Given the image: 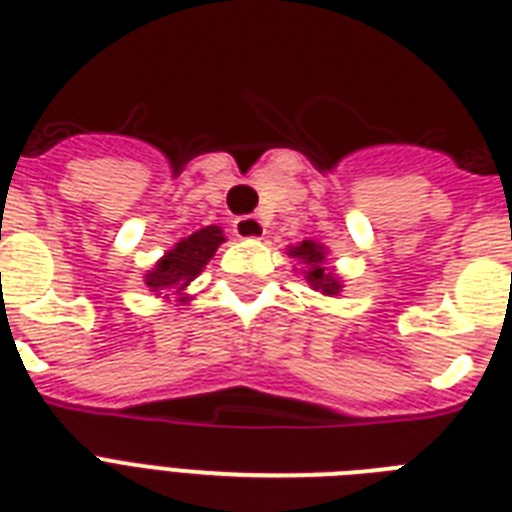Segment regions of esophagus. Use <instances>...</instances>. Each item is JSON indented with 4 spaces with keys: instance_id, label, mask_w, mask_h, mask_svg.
<instances>
[{
    "instance_id": "34e87169",
    "label": "esophagus",
    "mask_w": 512,
    "mask_h": 512,
    "mask_svg": "<svg viewBox=\"0 0 512 512\" xmlns=\"http://www.w3.org/2000/svg\"><path fill=\"white\" fill-rule=\"evenodd\" d=\"M233 233L244 241H255L265 236V223L255 215H244L233 220Z\"/></svg>"
}]
</instances>
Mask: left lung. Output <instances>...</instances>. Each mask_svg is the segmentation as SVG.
<instances>
[{"mask_svg": "<svg viewBox=\"0 0 512 512\" xmlns=\"http://www.w3.org/2000/svg\"><path fill=\"white\" fill-rule=\"evenodd\" d=\"M289 257H297L305 263V279L316 292L321 295L335 297L342 289L340 279L335 276L332 268H327V249L316 244V241H300L297 247H289Z\"/></svg>", "mask_w": 512, "mask_h": 512, "instance_id": "1", "label": "left lung"}]
</instances>
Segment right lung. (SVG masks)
<instances>
[{"label": "right lung", "mask_w": 512, "mask_h": 512, "mask_svg": "<svg viewBox=\"0 0 512 512\" xmlns=\"http://www.w3.org/2000/svg\"><path fill=\"white\" fill-rule=\"evenodd\" d=\"M223 241L225 236L217 225H207V228L191 233L188 239L177 241L175 247L164 252L162 260L146 273L148 289L156 295H164L170 289H175V292L185 289L204 271V265L212 260V255Z\"/></svg>", "instance_id": "1"}]
</instances>
